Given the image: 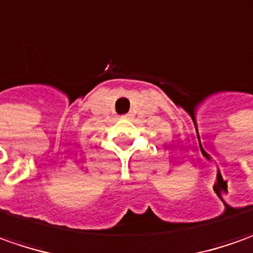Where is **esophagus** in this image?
<instances>
[{"mask_svg": "<svg viewBox=\"0 0 253 253\" xmlns=\"http://www.w3.org/2000/svg\"><path fill=\"white\" fill-rule=\"evenodd\" d=\"M130 116L131 115H125V116H122V119H130Z\"/></svg>", "mask_w": 253, "mask_h": 253, "instance_id": "1", "label": "esophagus"}]
</instances>
